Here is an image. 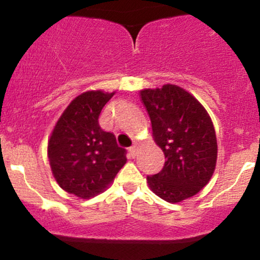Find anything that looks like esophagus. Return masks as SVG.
<instances>
[{
    "label": "esophagus",
    "mask_w": 260,
    "mask_h": 260,
    "mask_svg": "<svg viewBox=\"0 0 260 260\" xmlns=\"http://www.w3.org/2000/svg\"><path fill=\"white\" fill-rule=\"evenodd\" d=\"M138 149H139V144L138 143H134L132 147L129 148V155L132 157H136L137 154H138Z\"/></svg>",
    "instance_id": "obj_1"
}]
</instances>
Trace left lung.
I'll list each match as a JSON object with an SVG mask.
<instances>
[{"label":"left lung","instance_id":"8db88e82","mask_svg":"<svg viewBox=\"0 0 260 260\" xmlns=\"http://www.w3.org/2000/svg\"><path fill=\"white\" fill-rule=\"evenodd\" d=\"M150 117L153 138L165 155L159 174L148 176L149 187L169 203L196 196L215 171L217 142L204 106L178 85L139 91Z\"/></svg>","mask_w":260,"mask_h":260}]
</instances>
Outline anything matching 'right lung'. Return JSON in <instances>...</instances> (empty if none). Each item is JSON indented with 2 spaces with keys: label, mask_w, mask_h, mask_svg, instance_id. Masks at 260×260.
Listing matches in <instances>:
<instances>
[{
  "label": "right lung",
  "mask_w": 260,
  "mask_h": 260,
  "mask_svg": "<svg viewBox=\"0 0 260 260\" xmlns=\"http://www.w3.org/2000/svg\"><path fill=\"white\" fill-rule=\"evenodd\" d=\"M113 95L82 92L66 107L50 136L47 156L53 177L78 198L90 199L106 190L127 162L126 149L99 126L101 110Z\"/></svg>",
  "instance_id": "right-lung-1"
}]
</instances>
